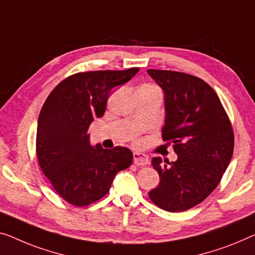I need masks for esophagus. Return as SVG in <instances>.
I'll return each mask as SVG.
<instances>
[{"label":"esophagus","instance_id":"obj_1","mask_svg":"<svg viewBox=\"0 0 255 255\" xmlns=\"http://www.w3.org/2000/svg\"><path fill=\"white\" fill-rule=\"evenodd\" d=\"M132 157H134V164L135 165L144 166V165L149 164V157H147L146 154L142 153V152H134Z\"/></svg>","mask_w":255,"mask_h":255}]
</instances>
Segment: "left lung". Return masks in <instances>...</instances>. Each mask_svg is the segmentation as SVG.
<instances>
[{"label": "left lung", "mask_w": 255, "mask_h": 255, "mask_svg": "<svg viewBox=\"0 0 255 255\" xmlns=\"http://www.w3.org/2000/svg\"><path fill=\"white\" fill-rule=\"evenodd\" d=\"M164 91L162 138L174 144L175 161L152 158L158 187L149 192L158 207L187 211L218 187L234 152V131L220 98L210 85L175 71L147 70Z\"/></svg>", "instance_id": "1"}]
</instances>
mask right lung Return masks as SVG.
I'll use <instances>...</instances> for the list:
<instances>
[{
	"label": "right lung",
	"mask_w": 255,
	"mask_h": 255,
	"mask_svg": "<svg viewBox=\"0 0 255 255\" xmlns=\"http://www.w3.org/2000/svg\"><path fill=\"white\" fill-rule=\"evenodd\" d=\"M139 71H94L71 75L51 91L41 109L36 154L56 192L74 206L104 197L120 170L128 168L132 152L124 146L106 150L91 145L88 128L102 118L115 87Z\"/></svg>",
	"instance_id": "1"
}]
</instances>
